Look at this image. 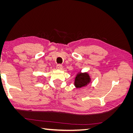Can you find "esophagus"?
<instances>
[{
  "instance_id": "34e87169",
  "label": "esophagus",
  "mask_w": 133,
  "mask_h": 133,
  "mask_svg": "<svg viewBox=\"0 0 133 133\" xmlns=\"http://www.w3.org/2000/svg\"><path fill=\"white\" fill-rule=\"evenodd\" d=\"M57 68L58 69H60V70H61L62 68H63V65H61V64H57Z\"/></svg>"
}]
</instances>
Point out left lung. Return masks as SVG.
<instances>
[{
	"label": "left lung",
	"mask_w": 133,
	"mask_h": 133,
	"mask_svg": "<svg viewBox=\"0 0 133 133\" xmlns=\"http://www.w3.org/2000/svg\"><path fill=\"white\" fill-rule=\"evenodd\" d=\"M90 81L89 76L87 73H80L76 77L74 84L76 88H81L87 85Z\"/></svg>",
	"instance_id": "left-lung-1"
}]
</instances>
